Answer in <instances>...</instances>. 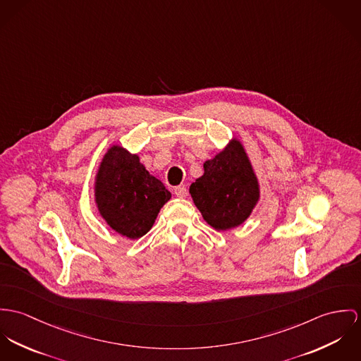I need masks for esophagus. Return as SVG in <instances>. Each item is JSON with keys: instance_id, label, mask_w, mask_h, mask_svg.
<instances>
[{"instance_id": "34e87169", "label": "esophagus", "mask_w": 361, "mask_h": 361, "mask_svg": "<svg viewBox=\"0 0 361 361\" xmlns=\"http://www.w3.org/2000/svg\"><path fill=\"white\" fill-rule=\"evenodd\" d=\"M174 195L178 198H185L187 197V187L185 185H178L174 188Z\"/></svg>"}]
</instances>
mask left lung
Here are the masks:
<instances>
[{
    "instance_id": "8db88e82",
    "label": "left lung",
    "mask_w": 361,
    "mask_h": 361,
    "mask_svg": "<svg viewBox=\"0 0 361 361\" xmlns=\"http://www.w3.org/2000/svg\"><path fill=\"white\" fill-rule=\"evenodd\" d=\"M203 176L190 194L207 224L226 231L242 224L259 200V184L245 149L233 141L216 158L204 161Z\"/></svg>"
}]
</instances>
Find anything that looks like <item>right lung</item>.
I'll return each instance as SVG.
<instances>
[{
	"instance_id": "1",
	"label": "right lung",
	"mask_w": 361,
	"mask_h": 361,
	"mask_svg": "<svg viewBox=\"0 0 361 361\" xmlns=\"http://www.w3.org/2000/svg\"><path fill=\"white\" fill-rule=\"evenodd\" d=\"M171 198L137 155L112 147L104 157L95 183V200L101 216L121 235L137 240L154 226L161 206Z\"/></svg>"
}]
</instances>
